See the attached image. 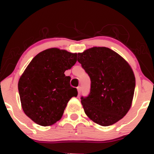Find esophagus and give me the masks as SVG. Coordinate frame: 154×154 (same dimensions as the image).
<instances>
[{
    "mask_svg": "<svg viewBox=\"0 0 154 154\" xmlns=\"http://www.w3.org/2000/svg\"><path fill=\"white\" fill-rule=\"evenodd\" d=\"M77 91H78V93L79 94V93H81V87L80 86H78V87L77 88Z\"/></svg>",
    "mask_w": 154,
    "mask_h": 154,
    "instance_id": "obj_1",
    "label": "esophagus"
}]
</instances>
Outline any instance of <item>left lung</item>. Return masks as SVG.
<instances>
[{"mask_svg": "<svg viewBox=\"0 0 154 154\" xmlns=\"http://www.w3.org/2000/svg\"><path fill=\"white\" fill-rule=\"evenodd\" d=\"M91 78V90L81 97L85 112L101 126H109L126 115L131 106L135 78L122 57L106 47H93L77 54Z\"/></svg>", "mask_w": 154, "mask_h": 154, "instance_id": "1", "label": "left lung"}]
</instances>
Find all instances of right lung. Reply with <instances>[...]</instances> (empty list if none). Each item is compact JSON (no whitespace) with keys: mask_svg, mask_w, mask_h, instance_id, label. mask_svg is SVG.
I'll use <instances>...</instances> for the list:
<instances>
[{"mask_svg":"<svg viewBox=\"0 0 154 154\" xmlns=\"http://www.w3.org/2000/svg\"><path fill=\"white\" fill-rule=\"evenodd\" d=\"M77 54L59 48L45 50L31 61L18 83L23 111L41 126L59 121L69 100L77 96L64 72L77 62Z\"/></svg>","mask_w":154,"mask_h":154,"instance_id":"1","label":"right lung"}]
</instances>
